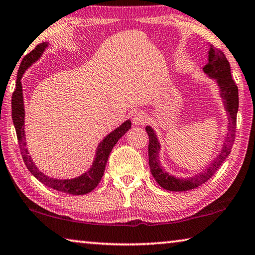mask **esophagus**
<instances>
[{
    "label": "esophagus",
    "mask_w": 255,
    "mask_h": 255,
    "mask_svg": "<svg viewBox=\"0 0 255 255\" xmlns=\"http://www.w3.org/2000/svg\"><path fill=\"white\" fill-rule=\"evenodd\" d=\"M147 123V117L145 116V113L139 111V112H136L134 117H132V124L135 125V126H139V125H144Z\"/></svg>",
    "instance_id": "obj_1"
}]
</instances>
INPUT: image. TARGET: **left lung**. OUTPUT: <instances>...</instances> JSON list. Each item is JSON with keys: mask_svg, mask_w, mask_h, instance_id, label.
<instances>
[{"mask_svg": "<svg viewBox=\"0 0 255 255\" xmlns=\"http://www.w3.org/2000/svg\"><path fill=\"white\" fill-rule=\"evenodd\" d=\"M204 74L210 78L216 79V83L219 87L220 98L224 101L225 110L228 113V132L226 136L225 143L222 145L221 151L219 152L215 159L205 167L204 170L196 173L192 177L187 178H178L170 175L163 169L162 164L160 162L159 152L161 145L154 129L149 126L145 127L148 135L149 144H148V164L149 170L152 176L154 177L156 183L161 187L171 192H184L189 189L196 188L208 181L213 176L221 163L226 160L232 151V146L235 139L236 132V117L238 111V88L235 82L232 78L230 74V64L228 60L226 59L225 54L220 50L213 45H210L208 63L203 68Z\"/></svg>", "mask_w": 255, "mask_h": 255, "instance_id": "1", "label": "left lung"}]
</instances>
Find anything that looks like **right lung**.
Returning <instances> with one entry per match:
<instances>
[{
    "label": "right lung",
    "mask_w": 255,
    "mask_h": 255,
    "mask_svg": "<svg viewBox=\"0 0 255 255\" xmlns=\"http://www.w3.org/2000/svg\"><path fill=\"white\" fill-rule=\"evenodd\" d=\"M48 43L44 42L38 44L30 53H28L23 58L21 64H20L18 75H17V83H15V90L12 94V120L17 132L18 142L21 151V155L28 170L31 172V175L36 177L40 183L44 184L47 187L53 188L55 191L63 192L71 195H84L92 192L96 186L99 185L101 178H102L104 170H106L107 161L109 155L112 151V148L117 142L123 137L128 129L131 127V121L126 120L125 123L120 125L118 128L108 134L104 138L101 140L100 144L96 148L94 161L91 165L90 170L84 172L76 178L71 179H56L53 177H50L42 172L36 167L33 157L29 155L28 148L26 147V135H25V104H23V95H22V84L21 78L25 71L29 68L31 64L37 61L42 56L43 52L45 51Z\"/></svg>",
    "instance_id": "right-lung-1"
}]
</instances>
